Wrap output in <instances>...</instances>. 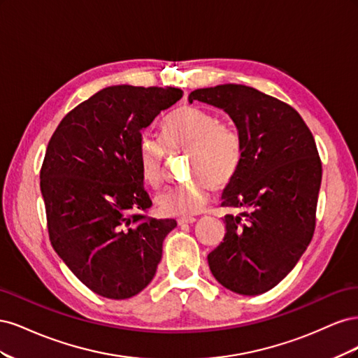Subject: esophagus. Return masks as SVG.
Here are the masks:
<instances>
[{
    "label": "esophagus",
    "instance_id": "34e87169",
    "mask_svg": "<svg viewBox=\"0 0 358 358\" xmlns=\"http://www.w3.org/2000/svg\"><path fill=\"white\" fill-rule=\"evenodd\" d=\"M197 220L196 218H179L178 224L179 225H185V224H194Z\"/></svg>",
    "mask_w": 358,
    "mask_h": 358
}]
</instances>
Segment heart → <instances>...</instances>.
<instances>
[{
  "label": "heart",
  "mask_w": 358,
  "mask_h": 358,
  "mask_svg": "<svg viewBox=\"0 0 358 358\" xmlns=\"http://www.w3.org/2000/svg\"><path fill=\"white\" fill-rule=\"evenodd\" d=\"M167 150L188 152V183L170 187L157 197L158 209L170 216L197 213L209 201L212 187L221 189L233 180L242 159L241 136L212 112L196 106L176 109L162 124V142L146 136L140 140V171L146 185L158 188L164 180Z\"/></svg>",
  "instance_id": "obj_1"
}]
</instances>
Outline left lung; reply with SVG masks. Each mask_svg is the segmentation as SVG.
Returning a JSON list of instances; mask_svg holds the SVG:
<instances>
[{"instance_id":"obj_1","label":"left lung","mask_w":358,"mask_h":358,"mask_svg":"<svg viewBox=\"0 0 358 358\" xmlns=\"http://www.w3.org/2000/svg\"><path fill=\"white\" fill-rule=\"evenodd\" d=\"M188 101L222 109L237 128L242 159L224 188L225 236L208 255L210 272L236 294L258 296L282 280L315 230L321 161L315 140L291 106L251 86L192 91Z\"/></svg>"}]
</instances>
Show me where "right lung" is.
<instances>
[{"label": "right lung", "instance_id": "add662e5", "mask_svg": "<svg viewBox=\"0 0 358 358\" xmlns=\"http://www.w3.org/2000/svg\"><path fill=\"white\" fill-rule=\"evenodd\" d=\"M178 88L116 85L73 109L53 133L40 171L50 243L95 294L129 299L154 279L175 220L146 218L138 145L178 100Z\"/></svg>", "mask_w": 358, "mask_h": 358}]
</instances>
